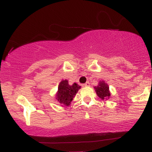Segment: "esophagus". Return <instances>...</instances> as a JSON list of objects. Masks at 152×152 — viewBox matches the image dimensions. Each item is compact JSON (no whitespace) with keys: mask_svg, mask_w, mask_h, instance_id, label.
Masks as SVG:
<instances>
[{"mask_svg":"<svg viewBox=\"0 0 152 152\" xmlns=\"http://www.w3.org/2000/svg\"><path fill=\"white\" fill-rule=\"evenodd\" d=\"M83 86H90V83H89V82H86V83H85L84 84H83Z\"/></svg>","mask_w":152,"mask_h":152,"instance_id":"esophagus-1","label":"esophagus"}]
</instances>
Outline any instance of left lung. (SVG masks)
Instances as JSON below:
<instances>
[{
	"mask_svg": "<svg viewBox=\"0 0 152 152\" xmlns=\"http://www.w3.org/2000/svg\"><path fill=\"white\" fill-rule=\"evenodd\" d=\"M94 89L97 96L102 100H107L111 96L109 85L103 80L99 81L98 86H94Z\"/></svg>",
	"mask_w": 152,
	"mask_h": 152,
	"instance_id": "8db88e82",
	"label": "left lung"
}]
</instances>
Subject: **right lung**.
Masks as SVG:
<instances>
[{"label": "right lung", "mask_w": 152, "mask_h": 152, "mask_svg": "<svg viewBox=\"0 0 152 152\" xmlns=\"http://www.w3.org/2000/svg\"><path fill=\"white\" fill-rule=\"evenodd\" d=\"M80 88L81 86L76 83L69 85L68 80H62L58 85L56 99L62 105L69 106Z\"/></svg>", "instance_id": "right-lung-1"}]
</instances>
